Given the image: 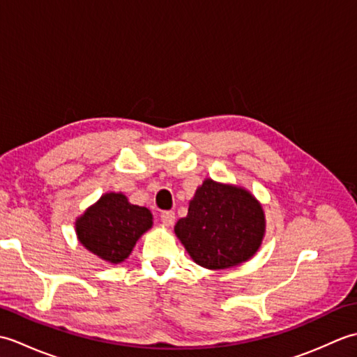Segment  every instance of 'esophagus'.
<instances>
[{
	"label": "esophagus",
	"instance_id": "esophagus-1",
	"mask_svg": "<svg viewBox=\"0 0 357 357\" xmlns=\"http://www.w3.org/2000/svg\"><path fill=\"white\" fill-rule=\"evenodd\" d=\"M161 221L165 227H172L174 224V213H173V211H162Z\"/></svg>",
	"mask_w": 357,
	"mask_h": 357
}]
</instances>
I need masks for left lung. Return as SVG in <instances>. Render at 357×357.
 Wrapping results in <instances>:
<instances>
[{"instance_id": "left-lung-1", "label": "left lung", "mask_w": 357, "mask_h": 357, "mask_svg": "<svg viewBox=\"0 0 357 357\" xmlns=\"http://www.w3.org/2000/svg\"><path fill=\"white\" fill-rule=\"evenodd\" d=\"M192 259L208 270L236 267L256 255L265 236L262 204L247 188L204 179L174 225Z\"/></svg>"}]
</instances>
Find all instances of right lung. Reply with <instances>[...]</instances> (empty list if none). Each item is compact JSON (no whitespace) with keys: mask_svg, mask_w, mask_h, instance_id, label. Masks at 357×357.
I'll use <instances>...</instances> for the list:
<instances>
[{"mask_svg":"<svg viewBox=\"0 0 357 357\" xmlns=\"http://www.w3.org/2000/svg\"><path fill=\"white\" fill-rule=\"evenodd\" d=\"M153 225V215L135 206L124 193H104L75 221L79 244L109 264L130 256L136 242Z\"/></svg>","mask_w":357,"mask_h":357,"instance_id":"right-lung-1","label":"right lung"}]
</instances>
